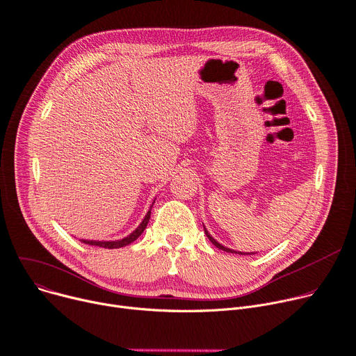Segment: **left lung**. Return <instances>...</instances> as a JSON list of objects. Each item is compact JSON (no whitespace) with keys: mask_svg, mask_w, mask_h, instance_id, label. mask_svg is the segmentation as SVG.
Here are the masks:
<instances>
[{"mask_svg":"<svg viewBox=\"0 0 356 356\" xmlns=\"http://www.w3.org/2000/svg\"><path fill=\"white\" fill-rule=\"evenodd\" d=\"M204 233H206V236H207V238H209V241L213 243V245H215L216 248H219V249H222V250H225V252H230V253H239V254H253L252 252L250 253H243V252H236V250H233V249H229V248H225L223 245H220L216 239H213L211 238V234L206 230V227H204Z\"/></svg>","mask_w":356,"mask_h":356,"instance_id":"8db88e82","label":"left lung"}]
</instances>
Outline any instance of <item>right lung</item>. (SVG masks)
<instances>
[{
  "label": "right lung",
  "instance_id": "obj_1",
  "mask_svg": "<svg viewBox=\"0 0 356 356\" xmlns=\"http://www.w3.org/2000/svg\"><path fill=\"white\" fill-rule=\"evenodd\" d=\"M154 203V202H153ZM150 215H152V206L149 209V211L146 213L145 219L141 220V223L137 226L136 230H133L129 236H126V238L120 239V241H86V239H81L83 243L86 245H91V246H100V248H106V249H118V248H123V246H127L130 243H133L138 236L145 232L147 223H149V219H150Z\"/></svg>",
  "mask_w": 356,
  "mask_h": 356
}]
</instances>
